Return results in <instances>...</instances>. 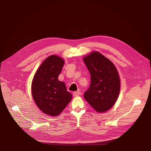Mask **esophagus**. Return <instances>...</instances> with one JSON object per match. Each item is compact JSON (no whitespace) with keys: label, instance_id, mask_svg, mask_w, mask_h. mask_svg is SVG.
I'll return each mask as SVG.
<instances>
[{"label":"esophagus","instance_id":"obj_1","mask_svg":"<svg viewBox=\"0 0 151 151\" xmlns=\"http://www.w3.org/2000/svg\"><path fill=\"white\" fill-rule=\"evenodd\" d=\"M80 92H74L73 93V96L75 97H78V96H79L80 95Z\"/></svg>","mask_w":151,"mask_h":151}]
</instances>
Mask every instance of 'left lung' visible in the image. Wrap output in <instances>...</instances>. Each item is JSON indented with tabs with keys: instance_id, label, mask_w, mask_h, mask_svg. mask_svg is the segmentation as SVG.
<instances>
[{
	"instance_id": "8db88e82",
	"label": "left lung",
	"mask_w": 151,
	"mask_h": 151,
	"mask_svg": "<svg viewBox=\"0 0 151 151\" xmlns=\"http://www.w3.org/2000/svg\"><path fill=\"white\" fill-rule=\"evenodd\" d=\"M91 75V85L84 97L99 113L114 106L120 92V78L113 63L97 51L84 57Z\"/></svg>"
}]
</instances>
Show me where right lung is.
Instances as JSON below:
<instances>
[{"label":"right lung","mask_w":151,"mask_h":151,"mask_svg":"<svg viewBox=\"0 0 151 151\" xmlns=\"http://www.w3.org/2000/svg\"><path fill=\"white\" fill-rule=\"evenodd\" d=\"M64 60L51 55L39 67L32 83V94L37 106L51 116H57L65 109L72 96L65 83L58 80Z\"/></svg>","instance_id":"right-lung-1"}]
</instances>
